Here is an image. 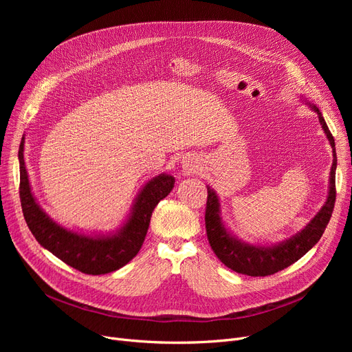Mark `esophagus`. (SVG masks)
<instances>
[{
    "label": "esophagus",
    "mask_w": 352,
    "mask_h": 352,
    "mask_svg": "<svg viewBox=\"0 0 352 352\" xmlns=\"http://www.w3.org/2000/svg\"><path fill=\"white\" fill-rule=\"evenodd\" d=\"M198 162L195 161V158H186L182 161V166H184V170H186V173H192V171H195L197 168H198V165H197Z\"/></svg>",
    "instance_id": "obj_1"
}]
</instances>
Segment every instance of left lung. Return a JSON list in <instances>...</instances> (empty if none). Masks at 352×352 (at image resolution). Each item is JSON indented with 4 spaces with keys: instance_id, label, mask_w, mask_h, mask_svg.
<instances>
[{
    "instance_id": "1",
    "label": "left lung",
    "mask_w": 352,
    "mask_h": 352,
    "mask_svg": "<svg viewBox=\"0 0 352 352\" xmlns=\"http://www.w3.org/2000/svg\"><path fill=\"white\" fill-rule=\"evenodd\" d=\"M318 114L320 122L322 125L324 133L332 146V166L329 177V192L325 204L320 210V212L314 217L308 226L295 234L284 243H280L272 247H258L243 243L241 239L232 236L223 224L219 212V199L211 187H207V207H206V230L210 245L218 260L231 268L232 271L251 276H265L278 272L295 261H298L302 255H305L314 245H316L320 238L322 236L329 218L332 215L336 204V168H337V153L336 142L328 125L320 113L317 107H311Z\"/></svg>"
}]
</instances>
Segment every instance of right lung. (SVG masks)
Listing matches in <instances>:
<instances>
[{
    "label": "right lung",
    "mask_w": 352,
    "mask_h": 352,
    "mask_svg": "<svg viewBox=\"0 0 352 352\" xmlns=\"http://www.w3.org/2000/svg\"><path fill=\"white\" fill-rule=\"evenodd\" d=\"M24 140L18 153L20 160V198L25 223L45 250L61 261L88 275H101L120 270L138 254L150 219L158 202L174 188V177L161 174L145 184L126 223L116 232L88 236L72 232L54 221L40 208L31 192L24 162Z\"/></svg>",
    "instance_id": "1"
}]
</instances>
